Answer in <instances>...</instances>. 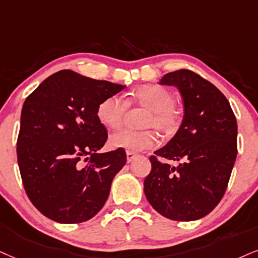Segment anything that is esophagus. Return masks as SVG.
<instances>
[{
  "label": "esophagus",
  "mask_w": 258,
  "mask_h": 258,
  "mask_svg": "<svg viewBox=\"0 0 258 258\" xmlns=\"http://www.w3.org/2000/svg\"><path fill=\"white\" fill-rule=\"evenodd\" d=\"M135 157L136 154L133 153V152H126V161H128V163H132V161L135 159Z\"/></svg>",
  "instance_id": "obj_1"
}]
</instances>
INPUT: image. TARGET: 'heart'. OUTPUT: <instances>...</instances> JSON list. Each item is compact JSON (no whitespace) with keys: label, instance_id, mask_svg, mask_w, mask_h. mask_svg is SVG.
Instances as JSON below:
<instances>
[{"label":"heart","instance_id":"1","mask_svg":"<svg viewBox=\"0 0 258 258\" xmlns=\"http://www.w3.org/2000/svg\"><path fill=\"white\" fill-rule=\"evenodd\" d=\"M128 104H138L148 110L144 126H154L164 135H172L180 124V116L174 109L176 97L172 92L158 85H146L136 90ZM126 105L118 95H111L101 100L97 107V117L103 125L117 129L122 125ZM158 145V136L153 130L122 129L110 136L112 148H122L126 152L146 151Z\"/></svg>","mask_w":258,"mask_h":258}]
</instances>
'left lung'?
Instances as JSON below:
<instances>
[{"instance_id": "left-lung-1", "label": "left lung", "mask_w": 258, "mask_h": 258, "mask_svg": "<svg viewBox=\"0 0 258 258\" xmlns=\"http://www.w3.org/2000/svg\"><path fill=\"white\" fill-rule=\"evenodd\" d=\"M160 85L179 90L184 117L176 135L149 158L145 195L165 218L197 220L209 214L226 191L237 158V119L226 97L196 73H168ZM158 157L182 163L171 167Z\"/></svg>"}]
</instances>
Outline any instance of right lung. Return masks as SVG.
I'll list each match as a JSON object with an SVG mask.
<instances>
[{
    "instance_id": "1",
    "label": "right lung",
    "mask_w": 258,
    "mask_h": 258,
    "mask_svg": "<svg viewBox=\"0 0 258 258\" xmlns=\"http://www.w3.org/2000/svg\"><path fill=\"white\" fill-rule=\"evenodd\" d=\"M124 87L67 69L45 79L25 100L18 164L28 199L46 218L79 224L103 208L126 154L122 148L98 153L107 132L97 107Z\"/></svg>"
}]
</instances>
